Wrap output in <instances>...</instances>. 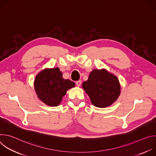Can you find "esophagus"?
<instances>
[{
	"label": "esophagus",
	"instance_id": "1",
	"mask_svg": "<svg viewBox=\"0 0 156 156\" xmlns=\"http://www.w3.org/2000/svg\"><path fill=\"white\" fill-rule=\"evenodd\" d=\"M81 82L80 80L76 81V84L77 86H81Z\"/></svg>",
	"mask_w": 156,
	"mask_h": 156
}]
</instances>
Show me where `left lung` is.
Masks as SVG:
<instances>
[{
    "mask_svg": "<svg viewBox=\"0 0 156 156\" xmlns=\"http://www.w3.org/2000/svg\"><path fill=\"white\" fill-rule=\"evenodd\" d=\"M82 86L90 96L92 104L101 108L114 103L120 93L117 78L104 70H93Z\"/></svg>",
    "mask_w": 156,
    "mask_h": 156,
    "instance_id": "left-lung-1",
    "label": "left lung"
}]
</instances>
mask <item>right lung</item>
<instances>
[{
	"mask_svg": "<svg viewBox=\"0 0 156 156\" xmlns=\"http://www.w3.org/2000/svg\"><path fill=\"white\" fill-rule=\"evenodd\" d=\"M75 83L65 80L58 68L46 69L40 72L34 80V88L39 99L50 106H57L69 89Z\"/></svg>",
	"mask_w": 156,
	"mask_h": 156,
	"instance_id": "1",
	"label": "right lung"
}]
</instances>
